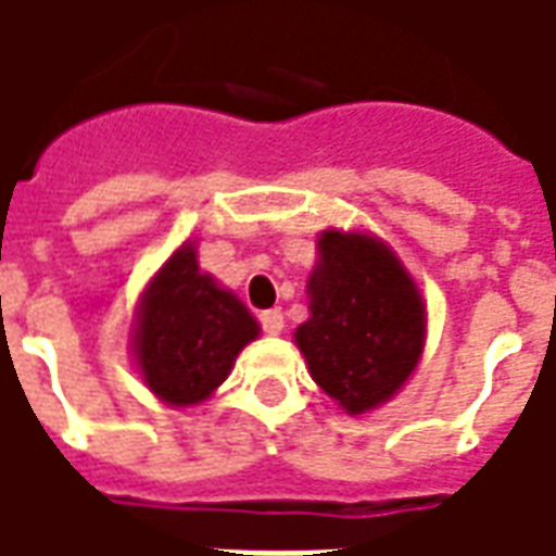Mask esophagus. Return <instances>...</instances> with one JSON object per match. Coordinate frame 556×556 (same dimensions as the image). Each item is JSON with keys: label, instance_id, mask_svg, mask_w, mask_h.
I'll return each mask as SVG.
<instances>
[{"label": "esophagus", "instance_id": "1", "mask_svg": "<svg viewBox=\"0 0 556 556\" xmlns=\"http://www.w3.org/2000/svg\"><path fill=\"white\" fill-rule=\"evenodd\" d=\"M258 321H262L265 333H270V337L282 333V327H286V321H282V313H279V309H265V313L258 315Z\"/></svg>", "mask_w": 556, "mask_h": 556}]
</instances>
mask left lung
<instances>
[{
    "mask_svg": "<svg viewBox=\"0 0 556 556\" xmlns=\"http://www.w3.org/2000/svg\"><path fill=\"white\" fill-rule=\"evenodd\" d=\"M306 294L294 342L315 384L349 414L390 402L426 345L422 294L396 253L366 231H321Z\"/></svg>",
    "mask_w": 556,
    "mask_h": 556,
    "instance_id": "8db88e82",
    "label": "left lung"
}]
</instances>
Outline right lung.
<instances>
[{"instance_id":"add662e5","label":"right lung","mask_w":556,"mask_h":556,"mask_svg":"<svg viewBox=\"0 0 556 556\" xmlns=\"http://www.w3.org/2000/svg\"><path fill=\"white\" fill-rule=\"evenodd\" d=\"M258 337V321L229 289L199 270L184 243L142 291L134 325V357L146 387L172 408L205 402L231 363Z\"/></svg>"}]
</instances>
